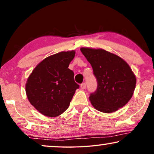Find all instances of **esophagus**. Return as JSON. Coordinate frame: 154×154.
<instances>
[{
	"mask_svg": "<svg viewBox=\"0 0 154 154\" xmlns=\"http://www.w3.org/2000/svg\"><path fill=\"white\" fill-rule=\"evenodd\" d=\"M85 88H86L85 83H82L81 85V89H82V90H84V89H85Z\"/></svg>",
	"mask_w": 154,
	"mask_h": 154,
	"instance_id": "esophagus-1",
	"label": "esophagus"
}]
</instances>
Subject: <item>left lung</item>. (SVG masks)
<instances>
[{
  "label": "left lung",
  "instance_id": "8db88e82",
  "mask_svg": "<svg viewBox=\"0 0 154 154\" xmlns=\"http://www.w3.org/2000/svg\"><path fill=\"white\" fill-rule=\"evenodd\" d=\"M91 64L97 81V88L89 97L94 109L109 113L125 106L132 98L136 76L125 60L103 49L81 48Z\"/></svg>",
  "mask_w": 154,
  "mask_h": 154
}]
</instances>
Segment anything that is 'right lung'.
I'll use <instances>...</instances> for the list:
<instances>
[{"label": "right lung", "mask_w": 154, "mask_h": 154, "mask_svg": "<svg viewBox=\"0 0 154 154\" xmlns=\"http://www.w3.org/2000/svg\"><path fill=\"white\" fill-rule=\"evenodd\" d=\"M74 50L60 52L41 61L28 78L26 93L31 104L48 117L58 116L69 108L79 85L68 67Z\"/></svg>", "instance_id": "1"}]
</instances>
